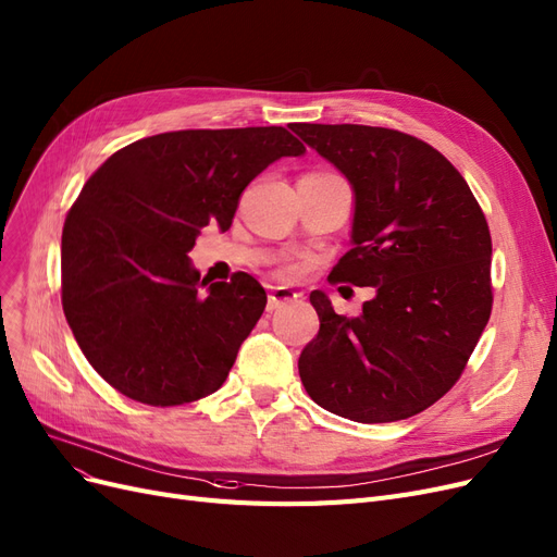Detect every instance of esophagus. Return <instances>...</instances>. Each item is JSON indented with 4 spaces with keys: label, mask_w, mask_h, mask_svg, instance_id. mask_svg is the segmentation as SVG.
<instances>
[{
    "label": "esophagus",
    "mask_w": 557,
    "mask_h": 557,
    "mask_svg": "<svg viewBox=\"0 0 557 557\" xmlns=\"http://www.w3.org/2000/svg\"><path fill=\"white\" fill-rule=\"evenodd\" d=\"M299 297V293H295V290H290V287H272L270 290V297H267V311H276V309H281L283 304H287V301H295Z\"/></svg>",
    "instance_id": "esophagus-1"
}]
</instances>
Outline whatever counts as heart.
<instances>
[{
    "instance_id": "b5f03b06",
    "label": "heart",
    "mask_w": 557,
    "mask_h": 557,
    "mask_svg": "<svg viewBox=\"0 0 557 557\" xmlns=\"http://www.w3.org/2000/svg\"><path fill=\"white\" fill-rule=\"evenodd\" d=\"M320 175H330V172H320Z\"/></svg>"
}]
</instances>
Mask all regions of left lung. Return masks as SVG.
Returning a JSON list of instances; mask_svg holds the SVG:
<instances>
[{"label":"left lung","instance_id":"8db88e82","mask_svg":"<svg viewBox=\"0 0 557 557\" xmlns=\"http://www.w3.org/2000/svg\"><path fill=\"white\" fill-rule=\"evenodd\" d=\"M293 131L355 188L352 248L330 278L375 287L359 318L311 293L320 332L299 355V377L338 417L408 419L456 385L491 318L486 216L461 172L408 133L361 124Z\"/></svg>","mask_w":557,"mask_h":557}]
</instances>
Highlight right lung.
<instances>
[{
  "label": "right lung",
  "mask_w": 557,
  "mask_h": 557,
  "mask_svg": "<svg viewBox=\"0 0 557 557\" xmlns=\"http://www.w3.org/2000/svg\"><path fill=\"white\" fill-rule=\"evenodd\" d=\"M304 151L283 126L170 131L114 151L87 180L62 230V306L110 387L170 408L223 385L267 293L237 272L202 295L186 253L205 225L230 227L267 165Z\"/></svg>",
  "instance_id": "right-lung-1"
}]
</instances>
